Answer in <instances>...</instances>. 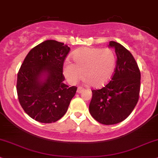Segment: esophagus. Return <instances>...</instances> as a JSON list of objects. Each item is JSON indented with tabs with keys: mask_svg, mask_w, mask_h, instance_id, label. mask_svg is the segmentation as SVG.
<instances>
[{
	"mask_svg": "<svg viewBox=\"0 0 158 158\" xmlns=\"http://www.w3.org/2000/svg\"><path fill=\"white\" fill-rule=\"evenodd\" d=\"M83 91V89L82 88V87H78L77 89V92L78 93V94H81V93H82Z\"/></svg>",
	"mask_w": 158,
	"mask_h": 158,
	"instance_id": "34e87169",
	"label": "esophagus"
}]
</instances>
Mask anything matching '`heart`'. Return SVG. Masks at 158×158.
<instances>
[{
    "label": "heart",
    "instance_id": "1",
    "mask_svg": "<svg viewBox=\"0 0 158 158\" xmlns=\"http://www.w3.org/2000/svg\"><path fill=\"white\" fill-rule=\"evenodd\" d=\"M74 63L64 64L63 74L70 84H76L83 77L91 85L99 88L111 78L116 67V56L110 49L80 48L73 53Z\"/></svg>",
    "mask_w": 158,
    "mask_h": 158
}]
</instances>
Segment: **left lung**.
Masks as SVG:
<instances>
[{
	"label": "left lung",
	"instance_id": "1",
	"mask_svg": "<svg viewBox=\"0 0 158 158\" xmlns=\"http://www.w3.org/2000/svg\"><path fill=\"white\" fill-rule=\"evenodd\" d=\"M115 50L116 67L111 81L98 90H92L89 113L106 125L119 123L133 110L139 98L141 73L130 51L118 42L108 45Z\"/></svg>",
	"mask_w": 158,
	"mask_h": 158
}]
</instances>
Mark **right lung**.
I'll return each instance as SVG.
<instances>
[{"instance_id": "1", "label": "right lung", "mask_w": 158, "mask_h": 158, "mask_svg": "<svg viewBox=\"0 0 158 158\" xmlns=\"http://www.w3.org/2000/svg\"><path fill=\"white\" fill-rule=\"evenodd\" d=\"M70 48L46 40L30 50L21 65L17 81L19 104L30 117L42 123L59 120L77 87L64 84L63 64Z\"/></svg>"}]
</instances>
